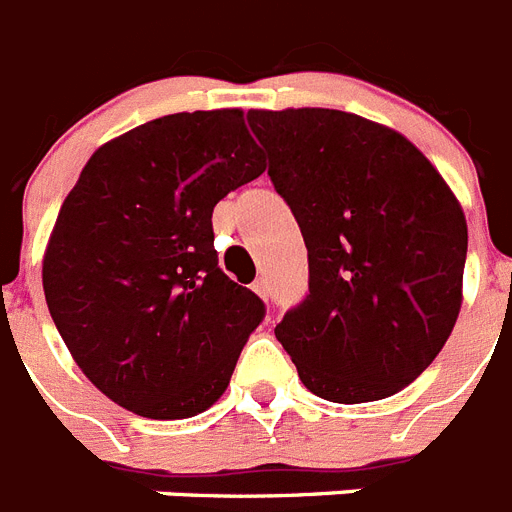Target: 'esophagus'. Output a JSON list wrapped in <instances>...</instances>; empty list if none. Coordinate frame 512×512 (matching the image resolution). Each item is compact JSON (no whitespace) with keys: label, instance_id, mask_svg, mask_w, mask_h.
<instances>
[{"label":"esophagus","instance_id":"34e87169","mask_svg":"<svg viewBox=\"0 0 512 512\" xmlns=\"http://www.w3.org/2000/svg\"><path fill=\"white\" fill-rule=\"evenodd\" d=\"M253 293L259 295V298H264V301H269V287H266V280L253 282Z\"/></svg>","mask_w":512,"mask_h":512}]
</instances>
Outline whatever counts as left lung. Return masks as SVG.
<instances>
[{"label":"left lung","mask_w":512,"mask_h":512,"mask_svg":"<svg viewBox=\"0 0 512 512\" xmlns=\"http://www.w3.org/2000/svg\"><path fill=\"white\" fill-rule=\"evenodd\" d=\"M248 125L308 248V293L274 335L319 398H390L455 327L463 209L411 141L358 114L251 109Z\"/></svg>","instance_id":"obj_1"}]
</instances>
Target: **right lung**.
I'll return each mask as SVG.
<instances>
[{
    "mask_svg": "<svg viewBox=\"0 0 512 512\" xmlns=\"http://www.w3.org/2000/svg\"><path fill=\"white\" fill-rule=\"evenodd\" d=\"M264 167L240 109L167 114L88 159L49 238L44 295L109 400L167 421L227 390L266 306L219 269L211 211Z\"/></svg>",
    "mask_w": 512,
    "mask_h": 512,
    "instance_id": "right-lung-1",
    "label": "right lung"
}]
</instances>
